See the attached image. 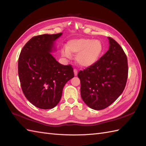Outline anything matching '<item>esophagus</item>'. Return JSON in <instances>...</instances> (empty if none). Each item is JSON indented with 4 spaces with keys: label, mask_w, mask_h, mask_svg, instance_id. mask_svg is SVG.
Wrapping results in <instances>:
<instances>
[{
    "label": "esophagus",
    "mask_w": 146,
    "mask_h": 146,
    "mask_svg": "<svg viewBox=\"0 0 146 146\" xmlns=\"http://www.w3.org/2000/svg\"><path fill=\"white\" fill-rule=\"evenodd\" d=\"M74 72L75 76H77V74H78V70H77V69H74Z\"/></svg>",
    "instance_id": "1"
}]
</instances>
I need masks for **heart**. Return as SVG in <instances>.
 <instances>
[{
    "mask_svg": "<svg viewBox=\"0 0 146 146\" xmlns=\"http://www.w3.org/2000/svg\"><path fill=\"white\" fill-rule=\"evenodd\" d=\"M103 50V46L99 40L80 38L70 41L68 47L61 49V54L67 58H71V54H77L76 60L82 66L88 67L95 63Z\"/></svg>",
    "mask_w": 146,
    "mask_h": 146,
    "instance_id": "obj_1",
    "label": "heart"
}]
</instances>
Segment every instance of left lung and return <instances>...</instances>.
<instances>
[{
	"instance_id": "8db88e82",
	"label": "left lung",
	"mask_w": 146,
	"mask_h": 146,
	"mask_svg": "<svg viewBox=\"0 0 146 146\" xmlns=\"http://www.w3.org/2000/svg\"><path fill=\"white\" fill-rule=\"evenodd\" d=\"M108 50L95 63L78 72L82 99L88 107L103 110L124 90L128 77L127 55L119 44L108 37Z\"/></svg>"
}]
</instances>
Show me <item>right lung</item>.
Masks as SVG:
<instances>
[{
    "instance_id": "add662e5",
    "label": "right lung",
    "mask_w": 146,
    "mask_h": 146,
    "mask_svg": "<svg viewBox=\"0 0 146 146\" xmlns=\"http://www.w3.org/2000/svg\"><path fill=\"white\" fill-rule=\"evenodd\" d=\"M62 35L44 34L25 44L18 60V75L25 98L35 107L51 109L60 102L63 87L74 77L72 65L59 63L50 52Z\"/></svg>"
}]
</instances>
